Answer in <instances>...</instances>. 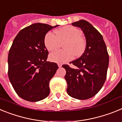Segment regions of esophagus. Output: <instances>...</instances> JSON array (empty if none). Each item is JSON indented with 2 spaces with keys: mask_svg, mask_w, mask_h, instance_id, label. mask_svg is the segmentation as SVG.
Here are the masks:
<instances>
[{
  "mask_svg": "<svg viewBox=\"0 0 122 122\" xmlns=\"http://www.w3.org/2000/svg\"><path fill=\"white\" fill-rule=\"evenodd\" d=\"M62 64H60V63H59V64H58V66H59V68L62 67Z\"/></svg>",
  "mask_w": 122,
  "mask_h": 122,
  "instance_id": "1",
  "label": "esophagus"
}]
</instances>
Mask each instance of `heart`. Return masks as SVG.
Listing matches in <instances>:
<instances>
[{"mask_svg": "<svg viewBox=\"0 0 122 122\" xmlns=\"http://www.w3.org/2000/svg\"><path fill=\"white\" fill-rule=\"evenodd\" d=\"M56 35L49 32L46 33L44 43L48 51H53L63 44V50H57L50 54V61L57 63H63L70 61L76 57L81 56L86 49V41L82 37L81 30L71 25H67L56 30Z\"/></svg>", "mask_w": 122, "mask_h": 122, "instance_id": "b5f03b06", "label": "heart"}]
</instances>
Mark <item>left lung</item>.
Segmentation results:
<instances>
[{
	"label": "left lung",
	"instance_id": "obj_1",
	"mask_svg": "<svg viewBox=\"0 0 122 122\" xmlns=\"http://www.w3.org/2000/svg\"><path fill=\"white\" fill-rule=\"evenodd\" d=\"M80 27L86 39V49L79 59L70 62L76 68L68 65L65 79L69 95L78 100H87L95 95L104 85L109 65V54L101 33L89 22L80 20L71 24Z\"/></svg>",
	"mask_w": 122,
	"mask_h": 122
}]
</instances>
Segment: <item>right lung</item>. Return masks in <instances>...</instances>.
Masks as SVG:
<instances>
[{
	"label": "right lung",
	"mask_w": 122,
	"mask_h": 122,
	"mask_svg": "<svg viewBox=\"0 0 122 122\" xmlns=\"http://www.w3.org/2000/svg\"><path fill=\"white\" fill-rule=\"evenodd\" d=\"M57 26L36 23L24 28L10 49V81L18 96L26 101H40L50 93L49 81L59 67L57 63L46 61L49 52L44 39L48 31Z\"/></svg>",
	"instance_id": "obj_1"
}]
</instances>
